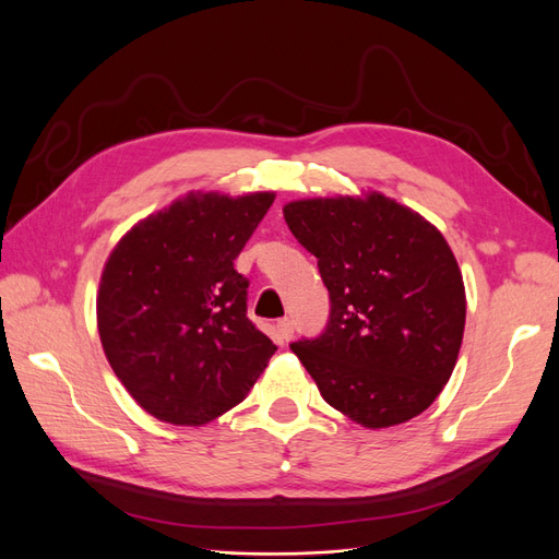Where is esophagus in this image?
I'll return each mask as SVG.
<instances>
[{"instance_id":"obj_1","label":"esophagus","mask_w":559,"mask_h":559,"mask_svg":"<svg viewBox=\"0 0 559 559\" xmlns=\"http://www.w3.org/2000/svg\"><path fill=\"white\" fill-rule=\"evenodd\" d=\"M277 331H280V335H282V341L289 343L292 337H294V324H292V319H280V321H277Z\"/></svg>"}]
</instances>
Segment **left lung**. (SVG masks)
Instances as JSON below:
<instances>
[{
  "label": "left lung",
  "mask_w": 559,
  "mask_h": 559,
  "mask_svg": "<svg viewBox=\"0 0 559 559\" xmlns=\"http://www.w3.org/2000/svg\"><path fill=\"white\" fill-rule=\"evenodd\" d=\"M282 212L331 296L326 331L292 345L321 396L366 429L425 413L452 376L466 321L441 230L380 191L292 200Z\"/></svg>",
  "instance_id": "obj_1"
}]
</instances>
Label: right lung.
<instances>
[{
	"label": "right lung",
	"mask_w": 559,
	"mask_h": 559,
	"mask_svg": "<svg viewBox=\"0 0 559 559\" xmlns=\"http://www.w3.org/2000/svg\"><path fill=\"white\" fill-rule=\"evenodd\" d=\"M273 191H189L144 216L111 249L97 331L116 378L151 417L202 427L257 384L275 345L247 317L233 261Z\"/></svg>",
	"instance_id": "right-lung-1"
}]
</instances>
